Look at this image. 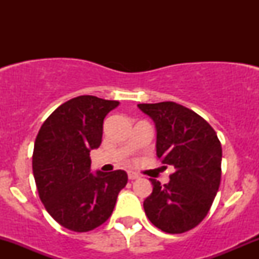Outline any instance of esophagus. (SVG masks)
Listing matches in <instances>:
<instances>
[{
	"mask_svg": "<svg viewBox=\"0 0 259 259\" xmlns=\"http://www.w3.org/2000/svg\"><path fill=\"white\" fill-rule=\"evenodd\" d=\"M127 177H129L130 180H135V179H139L140 176L138 173H135V171H129L127 173Z\"/></svg>",
	"mask_w": 259,
	"mask_h": 259,
	"instance_id": "1",
	"label": "esophagus"
}]
</instances>
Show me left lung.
Segmentation results:
<instances>
[{"label": "left lung", "instance_id": "obj_1", "mask_svg": "<svg viewBox=\"0 0 259 259\" xmlns=\"http://www.w3.org/2000/svg\"><path fill=\"white\" fill-rule=\"evenodd\" d=\"M138 106L155 122L156 155L165 168H174L168 184L150 179L153 193L144 200L145 214L165 233H184L205 218L219 189L221 142L202 116L180 104Z\"/></svg>", "mask_w": 259, "mask_h": 259}]
</instances>
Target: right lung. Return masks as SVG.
Listing matches in <instances>:
<instances>
[{
    "label": "right lung",
    "mask_w": 259,
    "mask_h": 259,
    "mask_svg": "<svg viewBox=\"0 0 259 259\" xmlns=\"http://www.w3.org/2000/svg\"><path fill=\"white\" fill-rule=\"evenodd\" d=\"M119 101L82 95L60 105L36 137L32 171L38 197L65 228L89 232L105 223L126 185L124 170L90 173V150L99 148L103 122Z\"/></svg>",
    "instance_id": "obj_1"
}]
</instances>
